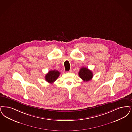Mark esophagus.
I'll return each instance as SVG.
<instances>
[{
    "label": "esophagus",
    "instance_id": "obj_1",
    "mask_svg": "<svg viewBox=\"0 0 132 132\" xmlns=\"http://www.w3.org/2000/svg\"><path fill=\"white\" fill-rule=\"evenodd\" d=\"M69 73H72V69H70V70H69V71L68 72Z\"/></svg>",
    "mask_w": 132,
    "mask_h": 132
}]
</instances>
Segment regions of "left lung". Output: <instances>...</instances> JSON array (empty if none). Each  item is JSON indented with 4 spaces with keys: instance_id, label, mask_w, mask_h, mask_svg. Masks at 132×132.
Masks as SVG:
<instances>
[{
    "instance_id": "8db88e82",
    "label": "left lung",
    "mask_w": 132,
    "mask_h": 132,
    "mask_svg": "<svg viewBox=\"0 0 132 132\" xmlns=\"http://www.w3.org/2000/svg\"><path fill=\"white\" fill-rule=\"evenodd\" d=\"M79 77L84 81H88L93 78V73L91 70L86 67L80 68L79 73Z\"/></svg>"
}]
</instances>
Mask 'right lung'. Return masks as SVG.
<instances>
[{
  "label": "right lung",
  "instance_id": "add662e5",
  "mask_svg": "<svg viewBox=\"0 0 132 132\" xmlns=\"http://www.w3.org/2000/svg\"><path fill=\"white\" fill-rule=\"evenodd\" d=\"M60 75V72L55 70H51L48 71V72L45 76L46 80L50 84L53 83Z\"/></svg>",
  "mask_w": 132,
  "mask_h": 132
}]
</instances>
